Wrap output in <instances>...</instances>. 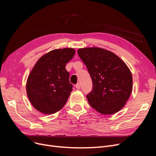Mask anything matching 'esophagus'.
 Listing matches in <instances>:
<instances>
[{
    "instance_id": "1",
    "label": "esophagus",
    "mask_w": 156,
    "mask_h": 156,
    "mask_svg": "<svg viewBox=\"0 0 156 156\" xmlns=\"http://www.w3.org/2000/svg\"><path fill=\"white\" fill-rule=\"evenodd\" d=\"M75 88H76L77 89H78V90H79L80 88H81V85H80V84L79 83H77L76 85H75Z\"/></svg>"
}]
</instances>
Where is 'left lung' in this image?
<instances>
[{"instance_id":"obj_1","label":"left lung","mask_w":156,"mask_h":156,"mask_svg":"<svg viewBox=\"0 0 156 156\" xmlns=\"http://www.w3.org/2000/svg\"><path fill=\"white\" fill-rule=\"evenodd\" d=\"M92 81L87 95L90 106L103 115H112L125 105L131 95L133 79L124 61L111 51L98 48L79 49Z\"/></svg>"}]
</instances>
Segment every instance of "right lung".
Wrapping results in <instances>:
<instances>
[{
    "instance_id": "right-lung-1",
    "label": "right lung",
    "mask_w": 156,
    "mask_h": 156,
    "mask_svg": "<svg viewBox=\"0 0 156 156\" xmlns=\"http://www.w3.org/2000/svg\"><path fill=\"white\" fill-rule=\"evenodd\" d=\"M75 53L72 48L55 49L37 60L26 86L28 98L37 111L51 115L66 104L73 90L66 65Z\"/></svg>"
}]
</instances>
